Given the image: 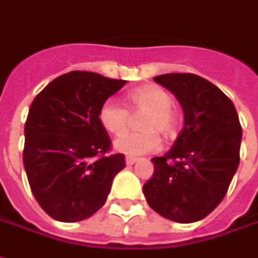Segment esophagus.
I'll use <instances>...</instances> for the list:
<instances>
[{
	"mask_svg": "<svg viewBox=\"0 0 258 258\" xmlns=\"http://www.w3.org/2000/svg\"><path fill=\"white\" fill-rule=\"evenodd\" d=\"M137 162V158L135 157H126V165L127 166H132L133 163Z\"/></svg>",
	"mask_w": 258,
	"mask_h": 258,
	"instance_id": "1",
	"label": "esophagus"
}]
</instances>
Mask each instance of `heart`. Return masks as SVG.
I'll list each match as a JSON object with an SVG mask.
<instances>
[{
	"label": "heart",
	"mask_w": 258,
	"mask_h": 258,
	"mask_svg": "<svg viewBox=\"0 0 258 258\" xmlns=\"http://www.w3.org/2000/svg\"><path fill=\"white\" fill-rule=\"evenodd\" d=\"M132 114H146L140 122L142 133H126L114 143L116 151L126 155H143L161 148V137H173L177 131V116L173 110V97L168 90L157 85H144L127 95ZM99 121L115 136L127 131L131 113L114 99H108L99 110Z\"/></svg>",
	"instance_id": "1"
}]
</instances>
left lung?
Instances as JSON below:
<instances>
[{"mask_svg":"<svg viewBox=\"0 0 258 258\" xmlns=\"http://www.w3.org/2000/svg\"><path fill=\"white\" fill-rule=\"evenodd\" d=\"M177 97L184 126L143 187L147 204L176 223L205 219L223 201L239 165L242 126L234 103L212 82L189 73L154 78Z\"/></svg>","mask_w":258,"mask_h":258,"instance_id":"left-lung-1","label":"left lung"}]
</instances>
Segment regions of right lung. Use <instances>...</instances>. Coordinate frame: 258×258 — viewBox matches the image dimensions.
<instances>
[{"label": "right lung", "mask_w": 258, "mask_h": 258, "mask_svg": "<svg viewBox=\"0 0 258 258\" xmlns=\"http://www.w3.org/2000/svg\"><path fill=\"white\" fill-rule=\"evenodd\" d=\"M126 84L89 71H70L35 96L24 125L23 163L30 188L50 217L75 223L106 204L112 180L126 166L108 154L101 104Z\"/></svg>", "instance_id": "obj_1"}]
</instances>
